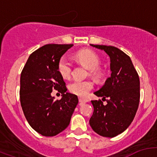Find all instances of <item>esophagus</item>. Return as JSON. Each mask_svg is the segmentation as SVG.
<instances>
[{
	"label": "esophagus",
	"mask_w": 157,
	"mask_h": 157,
	"mask_svg": "<svg viewBox=\"0 0 157 157\" xmlns=\"http://www.w3.org/2000/svg\"><path fill=\"white\" fill-rule=\"evenodd\" d=\"M79 102H81V103H85V102H89V100H88V99H83V98L80 97V98H79Z\"/></svg>",
	"instance_id": "1"
}]
</instances>
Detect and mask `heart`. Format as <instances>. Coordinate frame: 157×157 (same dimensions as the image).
Wrapping results in <instances>:
<instances>
[{
  "label": "heart",
  "instance_id": "obj_1",
  "mask_svg": "<svg viewBox=\"0 0 157 157\" xmlns=\"http://www.w3.org/2000/svg\"><path fill=\"white\" fill-rule=\"evenodd\" d=\"M75 58L86 69L90 70L91 74L96 78L99 79L102 77V71L99 68L100 58L95 52L90 50H81L76 54ZM58 71L63 78H69L71 74V64L67 59L65 58L60 59L58 64ZM68 89L73 94L85 97L93 89V83L89 80H74L70 83Z\"/></svg>",
  "mask_w": 157,
  "mask_h": 157
}]
</instances>
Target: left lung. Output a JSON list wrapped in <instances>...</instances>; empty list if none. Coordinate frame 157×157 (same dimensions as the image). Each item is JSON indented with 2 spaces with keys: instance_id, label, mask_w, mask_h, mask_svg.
Returning a JSON list of instances; mask_svg holds the SVG:
<instances>
[{
  "instance_id": "8db88e82",
  "label": "left lung",
  "mask_w": 157,
  "mask_h": 157,
  "mask_svg": "<svg viewBox=\"0 0 157 157\" xmlns=\"http://www.w3.org/2000/svg\"><path fill=\"white\" fill-rule=\"evenodd\" d=\"M104 51L110 58L111 76L94 94L106 99L92 100L93 114L90 124L100 136L114 137L121 134L134 120L140 102V80L131 58L114 46L90 45Z\"/></svg>"
}]
</instances>
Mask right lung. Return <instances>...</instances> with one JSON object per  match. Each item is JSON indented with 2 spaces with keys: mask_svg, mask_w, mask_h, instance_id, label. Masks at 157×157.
<instances>
[{
  "mask_svg": "<svg viewBox=\"0 0 157 157\" xmlns=\"http://www.w3.org/2000/svg\"><path fill=\"white\" fill-rule=\"evenodd\" d=\"M74 45L48 44L29 55L20 75V103L26 120L36 131L53 137L69 125L78 104L76 95L67 93L65 82L58 71L62 55ZM63 94L55 101L50 93Z\"/></svg>",
  "mask_w": 157,
  "mask_h": 157,
  "instance_id": "add662e5",
  "label": "right lung"
}]
</instances>
